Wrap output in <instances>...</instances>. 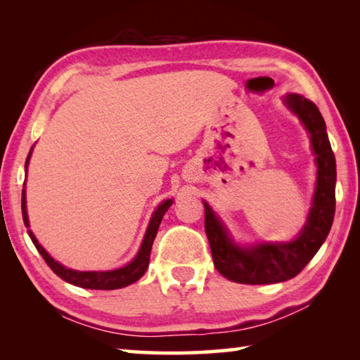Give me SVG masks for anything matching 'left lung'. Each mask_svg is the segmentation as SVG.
Returning a JSON list of instances; mask_svg holds the SVG:
<instances>
[{
    "label": "left lung",
    "mask_w": 360,
    "mask_h": 360,
    "mask_svg": "<svg viewBox=\"0 0 360 360\" xmlns=\"http://www.w3.org/2000/svg\"><path fill=\"white\" fill-rule=\"evenodd\" d=\"M284 103L308 130L318 163L313 208L300 235L290 243H260L240 248L229 238L224 225L205 202V231L214 266L222 276L240 284H273L297 276L319 251L333 222L337 163L326 122L318 106L302 95H288Z\"/></svg>",
    "instance_id": "1"
}]
</instances>
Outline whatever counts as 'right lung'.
<instances>
[{"label":"right lung","mask_w":360,"mask_h":360,"mask_svg":"<svg viewBox=\"0 0 360 360\" xmlns=\"http://www.w3.org/2000/svg\"><path fill=\"white\" fill-rule=\"evenodd\" d=\"M32 155V152L28 154V158ZM28 158L25 167L28 165ZM173 200H165L162 205H158V208L155 210L154 216H152L148 231H146L143 245L139 248V252L135 257V260L130 262L129 265L119 268V270H112V271H76V270H70L63 265H60L58 262L53 260L51 255H49L44 248H42L38 240L34 238V235L32 233V230H28L30 238H32L33 245L38 249V252L42 255V259L46 260V264L51 266V270L56 273L57 276H60L63 281L75 284L77 288H84V289H98V290H114V289H120L125 288V285H130L135 281H138L141 278L146 270L149 266V259H150V249H152V243L155 240V235L158 231V225H160L163 216H165L167 210L172 206ZM22 216H23V222L28 227V216H27V206H25V188L22 191Z\"/></svg>","instance_id":"obj_1"}]
</instances>
